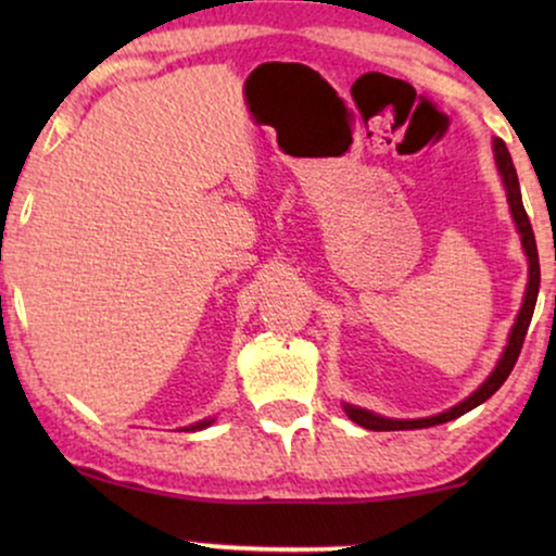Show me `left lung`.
<instances>
[{
  "instance_id": "1",
  "label": "left lung",
  "mask_w": 556,
  "mask_h": 556,
  "mask_svg": "<svg viewBox=\"0 0 556 556\" xmlns=\"http://www.w3.org/2000/svg\"><path fill=\"white\" fill-rule=\"evenodd\" d=\"M493 154H496V164H498V172L501 177H504V185H506V194H508V204H511V215H514V223L519 227L521 232V245L527 250V257H529V286H527V295H523V306L519 311V316H516V324L511 329V337H508V346L504 349V356H501L496 369H493V375L485 379V382L478 387V390L470 394L468 400H463L460 405H455L447 409V413H440L435 417H422V420H390V417H379L375 413H369V409H362V407H352V405H344L346 415L352 417L356 425H362V428L367 430H417V428H432V425H440V422H447V420H455V417L466 415L468 409H473L481 405L491 397L493 392L498 390L501 384L506 382V377L511 375L516 359H519L521 354V346H523V339H527V331H529V324H531V316H534V306H536V295H539V253H536V240H534V230H531V223H529V215L527 210H523V202H521V189H519V177H516V169H514V162H511V154H508L506 143L496 139L493 141Z\"/></svg>"
}]
</instances>
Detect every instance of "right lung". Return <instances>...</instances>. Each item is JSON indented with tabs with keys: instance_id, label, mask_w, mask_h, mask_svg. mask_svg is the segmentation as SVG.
Wrapping results in <instances>:
<instances>
[{
	"instance_id": "obj_1",
	"label": "right lung",
	"mask_w": 556,
	"mask_h": 556,
	"mask_svg": "<svg viewBox=\"0 0 556 556\" xmlns=\"http://www.w3.org/2000/svg\"><path fill=\"white\" fill-rule=\"evenodd\" d=\"M212 420H204V422H197V425H192V428H187V430H202V428H207Z\"/></svg>"
}]
</instances>
